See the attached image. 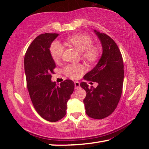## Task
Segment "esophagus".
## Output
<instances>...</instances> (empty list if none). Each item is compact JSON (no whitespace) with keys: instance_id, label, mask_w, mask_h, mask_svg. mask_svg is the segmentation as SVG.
Here are the masks:
<instances>
[{"instance_id":"34e87169","label":"esophagus","mask_w":149,"mask_h":149,"mask_svg":"<svg viewBox=\"0 0 149 149\" xmlns=\"http://www.w3.org/2000/svg\"><path fill=\"white\" fill-rule=\"evenodd\" d=\"M74 88L75 89H78L80 88V83L79 81H74Z\"/></svg>"}]
</instances>
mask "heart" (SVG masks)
Wrapping results in <instances>:
<instances>
[{
	"label": "heart",
	"mask_w": 149,
	"mask_h": 149,
	"mask_svg": "<svg viewBox=\"0 0 149 149\" xmlns=\"http://www.w3.org/2000/svg\"><path fill=\"white\" fill-rule=\"evenodd\" d=\"M68 42L74 46L80 52L83 53V57L89 62H93L98 57L99 51L96 47L92 46L93 40L90 36L85 34H79L69 38ZM64 47L60 42L54 41L50 47L51 56L54 61H58L62 56ZM84 68L81 65H68L64 68L66 76L76 79L81 74Z\"/></svg>",
	"instance_id": "obj_1"
}]
</instances>
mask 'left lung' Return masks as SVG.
<instances>
[{"label": "left lung", "instance_id": "8db88e82", "mask_svg": "<svg viewBox=\"0 0 149 149\" xmlns=\"http://www.w3.org/2000/svg\"><path fill=\"white\" fill-rule=\"evenodd\" d=\"M102 46V54L94 68L85 75V80L97 83L94 88L87 83L81 87L87 94L83 102L86 114L93 119H102L111 115L121 98L124 78L123 62L115 42L104 33L94 30Z\"/></svg>", "mask_w": 149, "mask_h": 149}]
</instances>
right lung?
<instances>
[{"mask_svg": "<svg viewBox=\"0 0 149 149\" xmlns=\"http://www.w3.org/2000/svg\"><path fill=\"white\" fill-rule=\"evenodd\" d=\"M56 33L38 36L28 48L24 57V70L29 95L34 109L48 121H58L66 115L67 102L73 93L72 81L65 80L57 85L52 81L56 64L50 53Z\"/></svg>", "mask_w": 149, "mask_h": 149, "instance_id": "add662e5", "label": "right lung"}]
</instances>
